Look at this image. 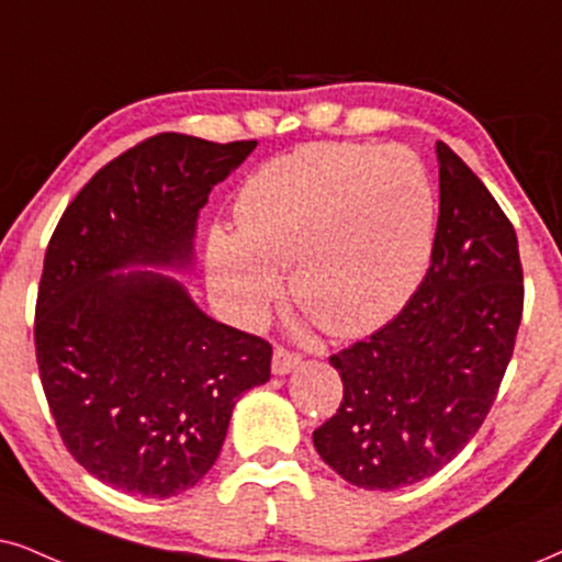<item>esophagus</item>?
<instances>
[{"mask_svg":"<svg viewBox=\"0 0 562 562\" xmlns=\"http://www.w3.org/2000/svg\"><path fill=\"white\" fill-rule=\"evenodd\" d=\"M301 363V355L285 350V347H274L272 355V373L274 375H285L293 371V368Z\"/></svg>","mask_w":562,"mask_h":562,"instance_id":"obj_1","label":"esophagus"}]
</instances>
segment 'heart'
<instances>
[{
    "mask_svg": "<svg viewBox=\"0 0 562 562\" xmlns=\"http://www.w3.org/2000/svg\"><path fill=\"white\" fill-rule=\"evenodd\" d=\"M238 231L207 238L210 282L257 322L288 272L293 301L329 334L389 324L420 288L436 240V191L404 147L318 142L269 160L236 199Z\"/></svg>",
    "mask_w": 562,
    "mask_h": 562,
    "instance_id": "heart-1",
    "label": "heart"
}]
</instances>
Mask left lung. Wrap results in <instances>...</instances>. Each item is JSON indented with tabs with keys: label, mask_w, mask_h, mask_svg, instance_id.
<instances>
[{
	"label": "left lung",
	"mask_w": 562,
	"mask_h": 562,
	"mask_svg": "<svg viewBox=\"0 0 562 562\" xmlns=\"http://www.w3.org/2000/svg\"><path fill=\"white\" fill-rule=\"evenodd\" d=\"M438 228L420 288L329 363L339 409L314 446L339 477L396 490L446 467L485 423L524 311L516 231L472 168L438 142Z\"/></svg>",
	"instance_id": "obj_1"
}]
</instances>
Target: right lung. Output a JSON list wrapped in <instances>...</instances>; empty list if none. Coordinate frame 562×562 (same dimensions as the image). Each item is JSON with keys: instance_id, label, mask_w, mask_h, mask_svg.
Returning a JSON list of instances; mask_svg holds the SVG:
<instances>
[{"instance_id": "obj_1", "label": "right lung", "mask_w": 562, "mask_h": 562, "mask_svg": "<svg viewBox=\"0 0 562 562\" xmlns=\"http://www.w3.org/2000/svg\"><path fill=\"white\" fill-rule=\"evenodd\" d=\"M257 139L155 134L85 183L48 240L35 360L56 430L92 477L170 498L215 464L240 394L269 381L272 345L204 314L189 269L199 210Z\"/></svg>"}]
</instances>
